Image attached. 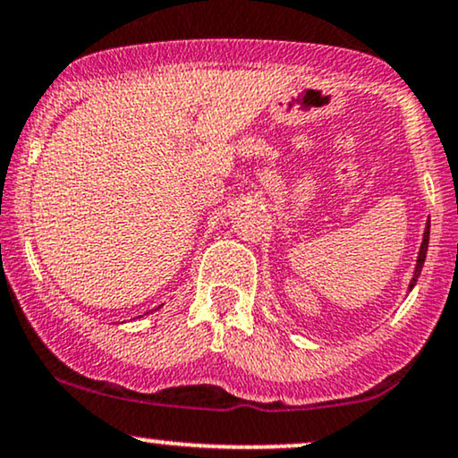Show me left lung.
I'll return each mask as SVG.
<instances>
[{
    "label": "left lung",
    "instance_id": "obj_1",
    "mask_svg": "<svg viewBox=\"0 0 458 458\" xmlns=\"http://www.w3.org/2000/svg\"><path fill=\"white\" fill-rule=\"evenodd\" d=\"M428 230H431V219H427V228H424L422 245H420V251H418V260H416V268H414V277H411V282H410V290L414 288L416 282H418V277H420V271H422L424 258H427V247H428Z\"/></svg>",
    "mask_w": 458,
    "mask_h": 458
}]
</instances>
